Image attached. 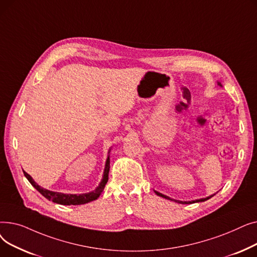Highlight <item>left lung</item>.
<instances>
[{
    "label": "left lung",
    "instance_id": "1",
    "mask_svg": "<svg viewBox=\"0 0 257 257\" xmlns=\"http://www.w3.org/2000/svg\"><path fill=\"white\" fill-rule=\"evenodd\" d=\"M220 86H222L221 85V83H218ZM155 192V194L157 195V196H159V197H163V198H165V199H168V200H173V199H171L170 197H168V196H166V195H164V194H161V193H158V192H156V191H154ZM215 194H213V195H211V196H209V197H206V198H202V199H198V200H194V201H179V200H174L175 202H178V203H181V204H192V203H196V202H204V201H206V200H208V199H210L211 197H213Z\"/></svg>",
    "mask_w": 257,
    "mask_h": 257
}]
</instances>
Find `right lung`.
I'll list each match as a JSON object with an SVG mask.
<instances>
[{"label": "right lung", "instance_id": "1", "mask_svg": "<svg viewBox=\"0 0 257 257\" xmlns=\"http://www.w3.org/2000/svg\"><path fill=\"white\" fill-rule=\"evenodd\" d=\"M109 169H110V159H109V155H108V157L106 159L104 173H103V178H102L99 186L96 188V190H93L92 192H89V193H86V194H80V195L62 194V193H57V192H52V191L46 190V188L39 186L32 179L30 175L27 174L25 171H24V175L40 194H42L48 200L53 201L54 203L61 204V205H81V204L88 203V202H91V201L99 198V196L101 195V193L104 190L105 184L108 181V174H109Z\"/></svg>", "mask_w": 257, "mask_h": 257}]
</instances>
